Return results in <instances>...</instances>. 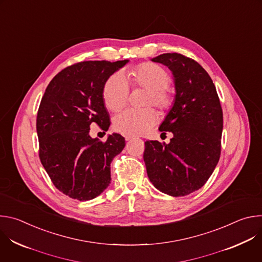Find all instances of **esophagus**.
I'll return each mask as SVG.
<instances>
[{
	"label": "esophagus",
	"mask_w": 262,
	"mask_h": 262,
	"mask_svg": "<svg viewBox=\"0 0 262 262\" xmlns=\"http://www.w3.org/2000/svg\"><path fill=\"white\" fill-rule=\"evenodd\" d=\"M124 138H125V141H130L133 139V137H130V136H125Z\"/></svg>",
	"instance_id": "esophagus-1"
}]
</instances>
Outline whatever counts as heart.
Segmentation results:
<instances>
[{"label":"heart","instance_id":"1","mask_svg":"<svg viewBox=\"0 0 262 262\" xmlns=\"http://www.w3.org/2000/svg\"><path fill=\"white\" fill-rule=\"evenodd\" d=\"M133 86L148 90L145 99L146 105H156L162 113H167L174 103V97L168 86L171 78L162 66L144 62L136 66L133 71ZM129 97V83L125 74L117 71L105 81L102 88V99L105 107L117 112L121 110ZM158 114L152 107L143 110L127 108L115 116L114 128L127 136H141L152 127Z\"/></svg>","mask_w":262,"mask_h":262}]
</instances>
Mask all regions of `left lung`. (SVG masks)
<instances>
[{
	"label": "left lung",
	"instance_id": "8db88e82",
	"mask_svg": "<svg viewBox=\"0 0 262 262\" xmlns=\"http://www.w3.org/2000/svg\"><path fill=\"white\" fill-rule=\"evenodd\" d=\"M152 61L168 66L174 77L175 101L160 126L173 138L169 144L146 141L143 158L156 188L182 197L202 188L220 160L223 111L211 78L198 62L177 53Z\"/></svg>",
	"mask_w": 262,
	"mask_h": 262
}]
</instances>
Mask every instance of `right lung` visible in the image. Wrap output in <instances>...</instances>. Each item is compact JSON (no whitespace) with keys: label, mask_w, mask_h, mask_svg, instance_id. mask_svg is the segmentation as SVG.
I'll return each mask as SVG.
<instances>
[{"label":"right lung","mask_w":262,"mask_h":262,"mask_svg":"<svg viewBox=\"0 0 262 262\" xmlns=\"http://www.w3.org/2000/svg\"><path fill=\"white\" fill-rule=\"evenodd\" d=\"M127 62L74 63L55 76L42 96L36 119L39 159L56 188L72 199L100 195L111 182V162L125 146L119 134L101 142L89 132L93 122L107 130L102 88Z\"/></svg>","instance_id":"obj_1"}]
</instances>
